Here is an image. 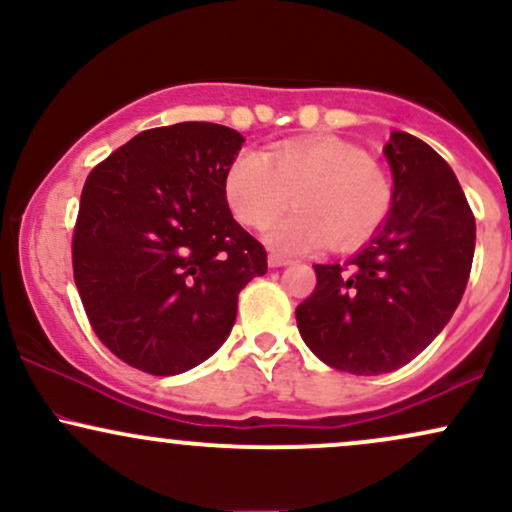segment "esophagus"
<instances>
[{
	"mask_svg": "<svg viewBox=\"0 0 512 512\" xmlns=\"http://www.w3.org/2000/svg\"><path fill=\"white\" fill-rule=\"evenodd\" d=\"M286 264H289V260H286V257H281V255H269V267L272 269H279V267H286Z\"/></svg>",
	"mask_w": 512,
	"mask_h": 512,
	"instance_id": "obj_1",
	"label": "esophagus"
}]
</instances>
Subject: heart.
Returning <instances> with one entry per match:
<instances>
[{"label":"heart","mask_w":512,"mask_h":512,"mask_svg":"<svg viewBox=\"0 0 512 512\" xmlns=\"http://www.w3.org/2000/svg\"><path fill=\"white\" fill-rule=\"evenodd\" d=\"M233 216L248 228H264L286 204L296 211L269 231L276 250L301 255L334 240L354 248L383 226L392 207L390 180L361 146L337 137L291 139L267 154L245 151L223 178Z\"/></svg>","instance_id":"obj_1"}]
</instances>
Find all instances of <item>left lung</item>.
<instances>
[{"label": "left lung", "mask_w": 512, "mask_h": 512, "mask_svg": "<svg viewBox=\"0 0 512 512\" xmlns=\"http://www.w3.org/2000/svg\"><path fill=\"white\" fill-rule=\"evenodd\" d=\"M395 178L378 236L344 264H315L296 308L303 342L327 366L380 375L407 366L448 325L467 289L474 214L448 163L421 139L392 132Z\"/></svg>", "instance_id": "left-lung-1"}]
</instances>
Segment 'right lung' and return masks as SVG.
<instances>
[{"instance_id":"right-lung-1","label":"right lung","mask_w":512,"mask_h":512,"mask_svg":"<svg viewBox=\"0 0 512 512\" xmlns=\"http://www.w3.org/2000/svg\"><path fill=\"white\" fill-rule=\"evenodd\" d=\"M243 142L231 127L178 122L139 132L88 173L74 284L96 337L127 366L195 368L226 342L238 293L267 272L223 195Z\"/></svg>"}]
</instances>
